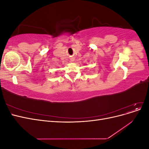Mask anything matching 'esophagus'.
Segmentation results:
<instances>
[{"label": "esophagus", "instance_id": "34e87169", "mask_svg": "<svg viewBox=\"0 0 149 149\" xmlns=\"http://www.w3.org/2000/svg\"><path fill=\"white\" fill-rule=\"evenodd\" d=\"M73 60H72V61H73Z\"/></svg>", "mask_w": 149, "mask_h": 149}]
</instances>
